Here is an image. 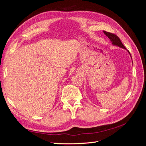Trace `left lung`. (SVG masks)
<instances>
[{"instance_id":"8db88e82","label":"left lung","mask_w":146,"mask_h":146,"mask_svg":"<svg viewBox=\"0 0 146 146\" xmlns=\"http://www.w3.org/2000/svg\"><path fill=\"white\" fill-rule=\"evenodd\" d=\"M104 33L107 35V36L108 37V38L111 40V41L112 42L113 44L114 45H116L119 47H120L121 48H126L125 47V46L123 45V44L122 43L121 41L120 40V39L116 35L112 33H110V32H106V31H104ZM129 52V51H128ZM129 54H130V53L129 52Z\"/></svg>"}]
</instances>
